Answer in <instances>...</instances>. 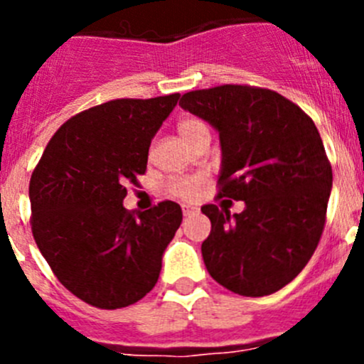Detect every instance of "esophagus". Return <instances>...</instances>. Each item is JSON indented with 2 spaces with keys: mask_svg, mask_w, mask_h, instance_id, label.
Instances as JSON below:
<instances>
[{
  "mask_svg": "<svg viewBox=\"0 0 364 364\" xmlns=\"http://www.w3.org/2000/svg\"><path fill=\"white\" fill-rule=\"evenodd\" d=\"M198 208H195V205H182V213H184V217H189V215L197 213Z\"/></svg>",
  "mask_w": 364,
  "mask_h": 364,
  "instance_id": "34e87169",
  "label": "esophagus"
}]
</instances>
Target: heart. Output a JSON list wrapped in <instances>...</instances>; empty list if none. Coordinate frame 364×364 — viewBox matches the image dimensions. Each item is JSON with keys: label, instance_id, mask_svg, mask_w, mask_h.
<instances>
[{"label": "heart", "instance_id": "b5f03b06", "mask_svg": "<svg viewBox=\"0 0 364 364\" xmlns=\"http://www.w3.org/2000/svg\"><path fill=\"white\" fill-rule=\"evenodd\" d=\"M176 131H178V136L188 144L189 147L193 144L200 140L204 136H210V129L205 125L204 120L197 117H186L182 120H178L176 124ZM205 173H195V175L188 176H178V178H173L169 184H167V191L169 195L180 200H193L197 198L198 191H200L202 186L205 184Z\"/></svg>", "mask_w": 364, "mask_h": 364}]
</instances>
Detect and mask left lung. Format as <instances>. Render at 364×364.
<instances>
[{
    "mask_svg": "<svg viewBox=\"0 0 364 364\" xmlns=\"http://www.w3.org/2000/svg\"><path fill=\"white\" fill-rule=\"evenodd\" d=\"M180 107L220 134L217 198L246 204L233 217L202 205L211 220L202 242L205 268L233 294H275L308 264L326 224L332 166L319 131L299 105L264 87L191 91Z\"/></svg>",
    "mask_w": 364,
    "mask_h": 364,
    "instance_id": "obj_1",
    "label": "left lung"
}]
</instances>
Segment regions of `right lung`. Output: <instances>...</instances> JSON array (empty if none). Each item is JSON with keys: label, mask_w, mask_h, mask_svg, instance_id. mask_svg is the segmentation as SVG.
I'll return each instance as SVG.
<instances>
[{"label": "right lung", "mask_w": 364, "mask_h": 364, "mask_svg": "<svg viewBox=\"0 0 364 364\" xmlns=\"http://www.w3.org/2000/svg\"><path fill=\"white\" fill-rule=\"evenodd\" d=\"M178 98H118L74 114L32 171L34 240L58 281L91 306H129L159 281L182 210L162 200L134 215L122 202L146 173L151 140Z\"/></svg>", "instance_id": "right-lung-1"}]
</instances>
